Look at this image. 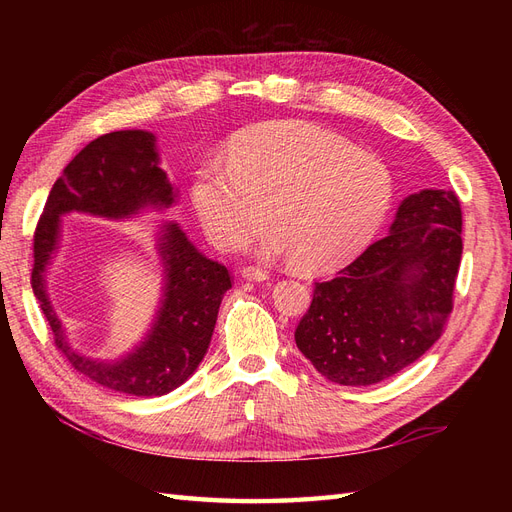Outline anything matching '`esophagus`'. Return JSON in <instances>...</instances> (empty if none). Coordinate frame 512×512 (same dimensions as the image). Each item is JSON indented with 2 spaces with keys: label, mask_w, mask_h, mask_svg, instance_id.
<instances>
[{
  "label": "esophagus",
  "mask_w": 512,
  "mask_h": 512,
  "mask_svg": "<svg viewBox=\"0 0 512 512\" xmlns=\"http://www.w3.org/2000/svg\"><path fill=\"white\" fill-rule=\"evenodd\" d=\"M241 275L245 277V280H250V282H267L269 280V273L258 269V267H245L241 271Z\"/></svg>",
  "instance_id": "obj_1"
}]
</instances>
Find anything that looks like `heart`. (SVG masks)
Segmentation results:
<instances>
[{"mask_svg": "<svg viewBox=\"0 0 512 512\" xmlns=\"http://www.w3.org/2000/svg\"><path fill=\"white\" fill-rule=\"evenodd\" d=\"M393 200L386 164L344 136L305 121H265L228 141L224 164H200L192 205L209 239L239 247L269 220L262 254H292L329 271L376 235Z\"/></svg>", "mask_w": 512, "mask_h": 512, "instance_id": "heart-1", "label": "heart"}]
</instances>
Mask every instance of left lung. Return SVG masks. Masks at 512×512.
I'll use <instances>...</instances> for the list:
<instances>
[{
	"label": "left lung",
	"instance_id": "obj_1",
	"mask_svg": "<svg viewBox=\"0 0 512 512\" xmlns=\"http://www.w3.org/2000/svg\"><path fill=\"white\" fill-rule=\"evenodd\" d=\"M461 250L455 192L410 194L389 235L333 280L316 282L294 331L297 348L335 384L367 386L395 376L440 339Z\"/></svg>",
	"mask_w": 512,
	"mask_h": 512
}]
</instances>
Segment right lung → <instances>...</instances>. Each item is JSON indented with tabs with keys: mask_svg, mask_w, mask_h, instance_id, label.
I'll return each mask as SVG.
<instances>
[{
	"mask_svg": "<svg viewBox=\"0 0 512 512\" xmlns=\"http://www.w3.org/2000/svg\"><path fill=\"white\" fill-rule=\"evenodd\" d=\"M179 190L160 168L153 132L119 130L104 134L76 153L46 198L34 235L32 288L53 331L55 346L68 363L106 389L136 397L175 391L205 359L230 273L185 237L177 222L156 230V250L164 271L160 307L143 342L113 361L91 359L74 350L46 292V273L61 241V215L87 213L111 222L177 203Z\"/></svg>",
	"mask_w": 512,
	"mask_h": 512,
	"instance_id": "add662e5",
	"label": "right lung"
}]
</instances>
